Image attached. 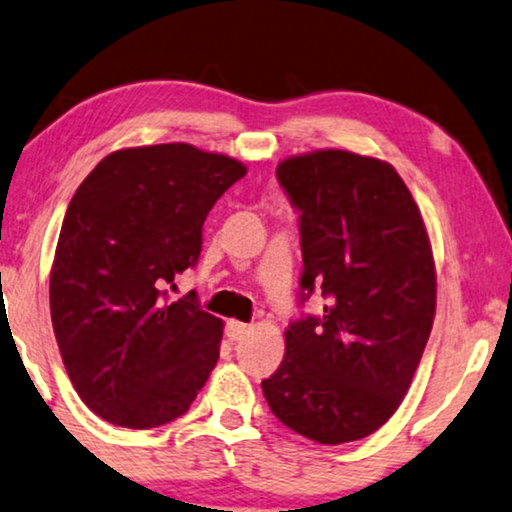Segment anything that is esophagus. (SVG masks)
<instances>
[{
  "label": "esophagus",
  "mask_w": 512,
  "mask_h": 512,
  "mask_svg": "<svg viewBox=\"0 0 512 512\" xmlns=\"http://www.w3.org/2000/svg\"><path fill=\"white\" fill-rule=\"evenodd\" d=\"M249 332V325L242 323V321H228L226 323V335L228 339H233V342H240V339L247 335Z\"/></svg>",
  "instance_id": "34e87169"
}]
</instances>
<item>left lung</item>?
Returning <instances> with one entry per match:
<instances>
[{
    "label": "left lung",
    "mask_w": 512,
    "mask_h": 512,
    "mask_svg": "<svg viewBox=\"0 0 512 512\" xmlns=\"http://www.w3.org/2000/svg\"><path fill=\"white\" fill-rule=\"evenodd\" d=\"M277 180L300 212V302L263 395L286 427L316 443L365 439L409 390L432 332L436 270L422 214L381 159L346 150L288 157Z\"/></svg>",
    "instance_id": "1"
}]
</instances>
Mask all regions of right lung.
Instances as JSON below:
<instances>
[{
	"instance_id": "right-lung-1",
	"label": "right lung",
	"mask_w": 512,
	"mask_h": 512,
	"mask_svg": "<svg viewBox=\"0 0 512 512\" xmlns=\"http://www.w3.org/2000/svg\"><path fill=\"white\" fill-rule=\"evenodd\" d=\"M247 175L187 143L117 150L85 177L59 231L50 316L66 374L103 420L180 418L219 360L221 318L166 284L198 263L207 212Z\"/></svg>"
}]
</instances>
